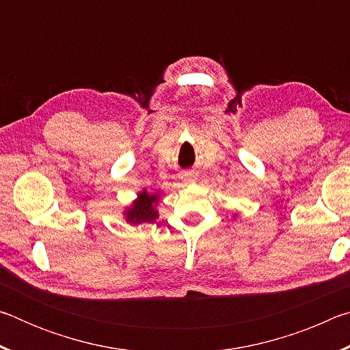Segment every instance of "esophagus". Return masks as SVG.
Listing matches in <instances>:
<instances>
[{
  "mask_svg": "<svg viewBox=\"0 0 350 350\" xmlns=\"http://www.w3.org/2000/svg\"><path fill=\"white\" fill-rule=\"evenodd\" d=\"M198 179V174L194 173V171H185V173H182V180L185 183H193L196 182Z\"/></svg>",
  "mask_w": 350,
  "mask_h": 350,
  "instance_id": "1",
  "label": "esophagus"
}]
</instances>
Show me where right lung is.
I'll return each mask as SVG.
<instances>
[{
  "mask_svg": "<svg viewBox=\"0 0 350 350\" xmlns=\"http://www.w3.org/2000/svg\"><path fill=\"white\" fill-rule=\"evenodd\" d=\"M157 202H159L157 194H150L146 189L140 191L137 199H135L133 205L125 211L126 222L133 225L144 224V222H154L159 217L157 210H156Z\"/></svg>",
  "mask_w": 350,
  "mask_h": 350,
  "instance_id": "1",
  "label": "right lung"
}]
</instances>
